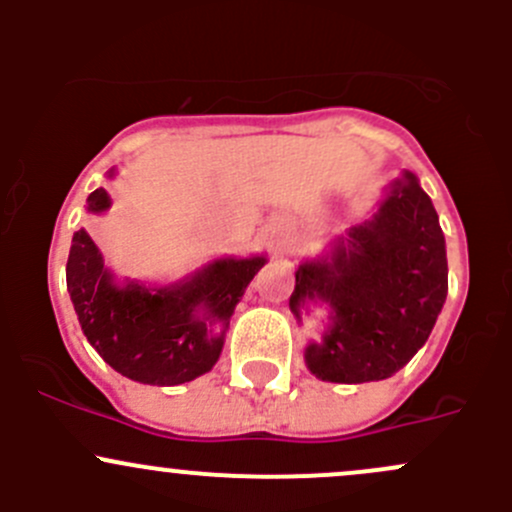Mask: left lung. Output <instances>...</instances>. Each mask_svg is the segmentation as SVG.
<instances>
[{
    "label": "left lung",
    "mask_w": 512,
    "mask_h": 512,
    "mask_svg": "<svg viewBox=\"0 0 512 512\" xmlns=\"http://www.w3.org/2000/svg\"><path fill=\"white\" fill-rule=\"evenodd\" d=\"M448 294L446 237L431 198L411 170L391 180L374 213L324 255L299 262L289 309L302 322L327 309L322 337L304 364L332 384L381 381L426 344Z\"/></svg>",
    "instance_id": "1"
}]
</instances>
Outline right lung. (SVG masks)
<instances>
[{
    "label": "right lung",
    "mask_w": 512,
    "mask_h": 512,
    "mask_svg": "<svg viewBox=\"0 0 512 512\" xmlns=\"http://www.w3.org/2000/svg\"><path fill=\"white\" fill-rule=\"evenodd\" d=\"M116 168L108 170V178ZM111 195L103 188L86 200V213L103 215ZM265 255L220 257L170 285L118 282L86 230L71 237L66 289L81 332L108 366L126 379L178 386L208 374L220 359L225 332Z\"/></svg>",
    "instance_id": "right-lung-1"
}]
</instances>
